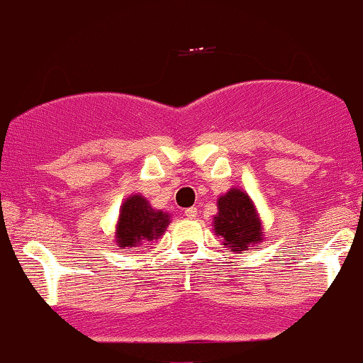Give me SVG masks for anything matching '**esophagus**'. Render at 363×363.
Segmentation results:
<instances>
[{
    "label": "esophagus",
    "instance_id": "34e87169",
    "mask_svg": "<svg viewBox=\"0 0 363 363\" xmlns=\"http://www.w3.org/2000/svg\"><path fill=\"white\" fill-rule=\"evenodd\" d=\"M185 216L190 218V220H194V218L197 216V208H189V209H185Z\"/></svg>",
    "mask_w": 363,
    "mask_h": 363
}]
</instances>
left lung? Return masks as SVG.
Masks as SVG:
<instances>
[{
	"label": "left lung",
	"instance_id": "1",
	"mask_svg": "<svg viewBox=\"0 0 363 363\" xmlns=\"http://www.w3.org/2000/svg\"><path fill=\"white\" fill-rule=\"evenodd\" d=\"M214 235L221 237L225 247L233 252L259 249L264 240L263 221L255 201L239 186H232L218 197V213L213 218Z\"/></svg>",
	"mask_w": 363,
	"mask_h": 363
}]
</instances>
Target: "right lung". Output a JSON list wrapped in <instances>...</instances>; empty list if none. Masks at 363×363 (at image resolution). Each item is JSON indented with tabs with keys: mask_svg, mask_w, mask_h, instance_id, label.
I'll return each mask as SVG.
<instances>
[{
	"mask_svg": "<svg viewBox=\"0 0 363 363\" xmlns=\"http://www.w3.org/2000/svg\"><path fill=\"white\" fill-rule=\"evenodd\" d=\"M171 214L152 208L142 194L124 199L116 221L114 242L118 249H135L164 235Z\"/></svg>",
	"mask_w": 363,
	"mask_h": 363,
	"instance_id": "add662e5",
	"label": "right lung"
}]
</instances>
